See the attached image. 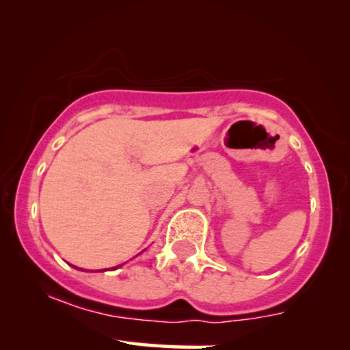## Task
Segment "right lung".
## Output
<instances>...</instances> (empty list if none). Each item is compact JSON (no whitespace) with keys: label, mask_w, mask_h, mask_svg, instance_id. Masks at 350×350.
I'll use <instances>...</instances> for the list:
<instances>
[{"label":"right lung","mask_w":350,"mask_h":350,"mask_svg":"<svg viewBox=\"0 0 350 350\" xmlns=\"http://www.w3.org/2000/svg\"><path fill=\"white\" fill-rule=\"evenodd\" d=\"M119 266H121V265H119ZM119 266H118V267H119ZM113 269H116V267H113Z\"/></svg>","instance_id":"1"}]
</instances>
